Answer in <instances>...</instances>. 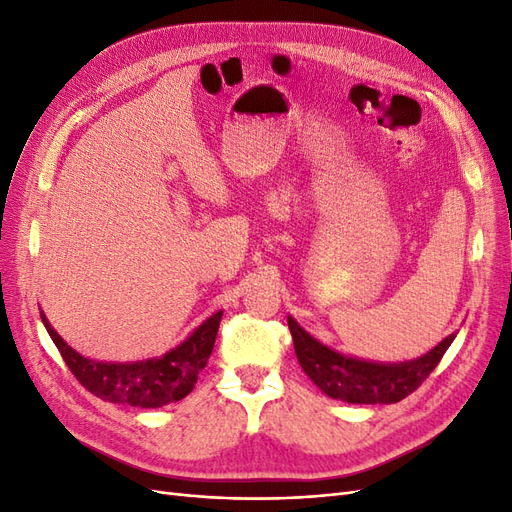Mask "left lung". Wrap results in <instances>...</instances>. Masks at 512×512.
Masks as SVG:
<instances>
[{"instance_id": "1", "label": "left lung", "mask_w": 512, "mask_h": 512, "mask_svg": "<svg viewBox=\"0 0 512 512\" xmlns=\"http://www.w3.org/2000/svg\"><path fill=\"white\" fill-rule=\"evenodd\" d=\"M288 329L305 374L322 393L348 404H397L423 384L455 339V333L448 335L414 361L371 363L327 348L292 318H288Z\"/></svg>"}]
</instances>
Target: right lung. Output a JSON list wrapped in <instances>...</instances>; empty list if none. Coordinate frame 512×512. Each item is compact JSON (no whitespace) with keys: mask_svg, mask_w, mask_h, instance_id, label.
Wrapping results in <instances>:
<instances>
[{"mask_svg":"<svg viewBox=\"0 0 512 512\" xmlns=\"http://www.w3.org/2000/svg\"><path fill=\"white\" fill-rule=\"evenodd\" d=\"M46 331H49L59 354L66 365L89 393L111 401V404H128L136 408H162L188 395L205 369L215 335L220 329L222 312H215L185 339L183 344L156 359L136 363H102L72 350L51 322L40 312Z\"/></svg>","mask_w":512,"mask_h":512,"instance_id":"obj_1","label":"right lung"}]
</instances>
